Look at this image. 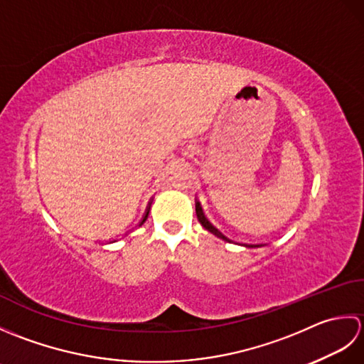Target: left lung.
Masks as SVG:
<instances>
[{"label": "left lung", "mask_w": 364, "mask_h": 364, "mask_svg": "<svg viewBox=\"0 0 364 364\" xmlns=\"http://www.w3.org/2000/svg\"><path fill=\"white\" fill-rule=\"evenodd\" d=\"M196 213H197V219H198V222L202 223V225H203V227H205L208 231H211L213 235H215V236H218V237L223 239V241H228V242H231L228 237L223 236V235L220 233V231H219L218 228L213 227L211 223L208 222V219L205 218V214H203V211H202V206H200V203H197V205H196ZM244 245H245V247H261V245H258V244H244Z\"/></svg>", "instance_id": "8db88e82"}]
</instances>
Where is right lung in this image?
<instances>
[{"label":"right lung","mask_w":364,"mask_h":364,"mask_svg":"<svg viewBox=\"0 0 364 364\" xmlns=\"http://www.w3.org/2000/svg\"><path fill=\"white\" fill-rule=\"evenodd\" d=\"M146 218H149V211H146V214L144 215V219H142V222H141V225H142V223L146 220Z\"/></svg>","instance_id":"add662e5"}]
</instances>
